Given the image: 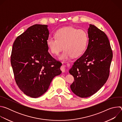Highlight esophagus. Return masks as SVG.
I'll list each match as a JSON object with an SVG mask.
<instances>
[{
  "instance_id": "34e87169",
  "label": "esophagus",
  "mask_w": 122,
  "mask_h": 122,
  "mask_svg": "<svg viewBox=\"0 0 122 122\" xmlns=\"http://www.w3.org/2000/svg\"><path fill=\"white\" fill-rule=\"evenodd\" d=\"M61 70L62 72H65V66L64 65L62 66L61 67Z\"/></svg>"
}]
</instances>
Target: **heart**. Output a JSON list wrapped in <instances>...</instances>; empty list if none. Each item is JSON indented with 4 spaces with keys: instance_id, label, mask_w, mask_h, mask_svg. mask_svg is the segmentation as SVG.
Segmentation results:
<instances>
[{
    "instance_id": "heart-1",
    "label": "heart",
    "mask_w": 122,
    "mask_h": 122,
    "mask_svg": "<svg viewBox=\"0 0 122 122\" xmlns=\"http://www.w3.org/2000/svg\"><path fill=\"white\" fill-rule=\"evenodd\" d=\"M55 38L49 37L47 40V46L55 55H57L65 50L58 58L65 60L70 57L80 56L85 50L88 42V35L82 29H77L72 26H66L58 30Z\"/></svg>"
}]
</instances>
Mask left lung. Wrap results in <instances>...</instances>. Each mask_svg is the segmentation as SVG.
Returning a JSON list of instances; mask_svg holds the SVG:
<instances>
[{"mask_svg":"<svg viewBox=\"0 0 122 122\" xmlns=\"http://www.w3.org/2000/svg\"><path fill=\"white\" fill-rule=\"evenodd\" d=\"M88 35L86 50L69 71L74 78L71 89L74 94L82 98L94 95L106 83L113 56L105 33L90 24Z\"/></svg>","mask_w":122,"mask_h":122,"instance_id":"8db88e82","label":"left lung"}]
</instances>
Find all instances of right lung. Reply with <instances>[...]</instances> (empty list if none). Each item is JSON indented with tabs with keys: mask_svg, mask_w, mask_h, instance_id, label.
Here are the masks:
<instances>
[{
	"mask_svg": "<svg viewBox=\"0 0 122 122\" xmlns=\"http://www.w3.org/2000/svg\"><path fill=\"white\" fill-rule=\"evenodd\" d=\"M47 25H34L17 37L10 57L15 80L26 95L37 98L48 89L53 78L62 71V63L48 52Z\"/></svg>",
	"mask_w": 122,
	"mask_h": 122,
	"instance_id": "right-lung-1",
	"label": "right lung"
}]
</instances>
